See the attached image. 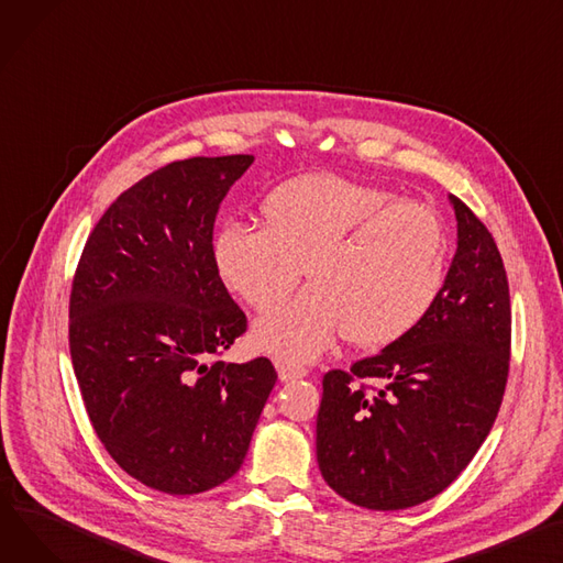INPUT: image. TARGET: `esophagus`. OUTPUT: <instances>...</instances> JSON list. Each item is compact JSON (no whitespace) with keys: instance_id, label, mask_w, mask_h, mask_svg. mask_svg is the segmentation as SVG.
<instances>
[{"instance_id":"obj_1","label":"esophagus","mask_w":563,"mask_h":563,"mask_svg":"<svg viewBox=\"0 0 563 563\" xmlns=\"http://www.w3.org/2000/svg\"><path fill=\"white\" fill-rule=\"evenodd\" d=\"M276 371H278V378L280 383H289L296 378H303L306 376V368L303 366H296L287 360H276Z\"/></svg>"}]
</instances>
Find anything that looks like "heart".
Listing matches in <instances>:
<instances>
[{"mask_svg": "<svg viewBox=\"0 0 563 563\" xmlns=\"http://www.w3.org/2000/svg\"><path fill=\"white\" fill-rule=\"evenodd\" d=\"M391 199L378 185L303 174L262 199V229L217 233V274L257 312L276 310L306 269L310 287L255 323L257 349L308 362L342 332L357 349H383L426 317L445 276V227L432 208Z\"/></svg>", "mask_w": 563, "mask_h": 563, "instance_id": "obj_1", "label": "heart"}]
</instances>
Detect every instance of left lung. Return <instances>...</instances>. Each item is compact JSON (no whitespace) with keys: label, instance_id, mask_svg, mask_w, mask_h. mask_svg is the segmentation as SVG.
<instances>
[{"label":"left lung","instance_id":"left-lung-1","mask_svg":"<svg viewBox=\"0 0 563 563\" xmlns=\"http://www.w3.org/2000/svg\"><path fill=\"white\" fill-rule=\"evenodd\" d=\"M457 251L426 317L351 371H328L317 462L332 492L394 511L421 505L468 466L503 402L511 308L500 251L484 223L448 197ZM357 379L382 387L366 393Z\"/></svg>","mask_w":563,"mask_h":563}]
</instances>
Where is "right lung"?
<instances>
[{"instance_id": "1", "label": "right lung", "mask_w": 563, "mask_h": 563, "mask_svg": "<svg viewBox=\"0 0 563 563\" xmlns=\"http://www.w3.org/2000/svg\"><path fill=\"white\" fill-rule=\"evenodd\" d=\"M253 156L144 176L90 233L69 296V353L97 437L169 496L233 477L278 376L267 357L214 360L246 330L212 257L219 203Z\"/></svg>"}]
</instances>
